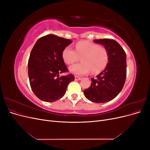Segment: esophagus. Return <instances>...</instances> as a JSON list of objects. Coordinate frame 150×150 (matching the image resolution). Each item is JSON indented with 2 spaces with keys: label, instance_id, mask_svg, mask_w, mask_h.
I'll return each instance as SVG.
<instances>
[{
  "label": "esophagus",
  "instance_id": "1",
  "mask_svg": "<svg viewBox=\"0 0 150 150\" xmlns=\"http://www.w3.org/2000/svg\"><path fill=\"white\" fill-rule=\"evenodd\" d=\"M81 78H80V77H78V76H75V79L76 80H78V81H79V80H81Z\"/></svg>",
  "mask_w": 150,
  "mask_h": 150
}]
</instances>
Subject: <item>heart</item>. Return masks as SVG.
Instances as JSON below:
<instances>
[{
  "mask_svg": "<svg viewBox=\"0 0 150 150\" xmlns=\"http://www.w3.org/2000/svg\"><path fill=\"white\" fill-rule=\"evenodd\" d=\"M81 56L82 62L69 67L71 73L77 76L87 74L91 71L93 74L99 73L108 64L109 55L107 49L103 46L88 41H80L76 44L75 50L70 46L62 51V59L67 64H72Z\"/></svg>",
  "mask_w": 150,
  "mask_h": 150,
  "instance_id": "1",
  "label": "heart"
}]
</instances>
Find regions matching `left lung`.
<instances>
[{
  "label": "left lung",
  "mask_w": 150,
  "mask_h": 150,
  "mask_svg": "<svg viewBox=\"0 0 150 150\" xmlns=\"http://www.w3.org/2000/svg\"><path fill=\"white\" fill-rule=\"evenodd\" d=\"M94 42L107 49L109 60L105 69L96 78L91 79V86L84 91V94L91 101L103 103L115 98L123 88L126 77V55L115 40L103 39Z\"/></svg>",
  "instance_id": "left-lung-1"
}]
</instances>
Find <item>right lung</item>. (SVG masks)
Masks as SVG:
<instances>
[{
    "instance_id": "obj_1",
    "label": "right lung",
    "mask_w": 150,
    "mask_h": 150,
    "mask_svg": "<svg viewBox=\"0 0 150 150\" xmlns=\"http://www.w3.org/2000/svg\"><path fill=\"white\" fill-rule=\"evenodd\" d=\"M72 43L71 40L48 34L39 38L32 49L28 61L30 85L35 95L42 101L54 102L66 92L68 84L74 80L67 71L62 59V51Z\"/></svg>"
}]
</instances>
